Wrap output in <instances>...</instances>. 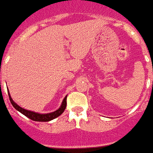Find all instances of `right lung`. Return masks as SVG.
I'll return each mask as SVG.
<instances>
[{"label":"right lung","mask_w":153,"mask_h":153,"mask_svg":"<svg viewBox=\"0 0 153 153\" xmlns=\"http://www.w3.org/2000/svg\"><path fill=\"white\" fill-rule=\"evenodd\" d=\"M8 97H9V100L12 103V106L14 107L15 108L19 111L20 113H22L23 115H24L25 116H27V118H29L31 120H33V121H38V122H48L51 121V120H54L56 118H57L58 116L61 115L62 113L64 112V110L66 108V106H67V97L66 96L64 97V99L62 101V104L60 105L59 108L57 109L56 111H54L53 112L50 113H46V114H41V113L38 112H34L33 111H29V110H27V109L23 108L22 107L19 106L14 100H12V97L10 95L9 91H8Z\"/></svg>","instance_id":"right-lung-1"}]
</instances>
